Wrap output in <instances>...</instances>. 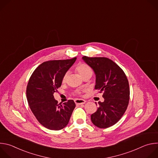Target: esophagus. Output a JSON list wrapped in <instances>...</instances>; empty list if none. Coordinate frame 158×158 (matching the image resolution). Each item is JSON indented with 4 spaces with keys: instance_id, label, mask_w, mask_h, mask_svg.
Returning <instances> with one entry per match:
<instances>
[{
    "instance_id": "34e87169",
    "label": "esophagus",
    "mask_w": 158,
    "mask_h": 158,
    "mask_svg": "<svg viewBox=\"0 0 158 158\" xmlns=\"http://www.w3.org/2000/svg\"><path fill=\"white\" fill-rule=\"evenodd\" d=\"M74 101H75V103L76 104H79V105L84 104H85L86 102V101H85L84 99H76L74 100Z\"/></svg>"
}]
</instances>
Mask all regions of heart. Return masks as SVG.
<instances>
[{
  "instance_id": "heart-1",
  "label": "heart",
  "mask_w": 158,
  "mask_h": 158,
  "mask_svg": "<svg viewBox=\"0 0 158 158\" xmlns=\"http://www.w3.org/2000/svg\"><path fill=\"white\" fill-rule=\"evenodd\" d=\"M76 70L77 71V73L79 74V75L84 79L86 77H91L93 74V70L91 69V67H90L88 64L85 63H80L76 67ZM67 75L68 74L65 73L63 77H62V82H65L66 81ZM84 90H82V91H76V94L77 95H81L83 92H84Z\"/></svg>"
}]
</instances>
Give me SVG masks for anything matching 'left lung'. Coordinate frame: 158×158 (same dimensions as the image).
<instances>
[{
  "mask_svg": "<svg viewBox=\"0 0 158 158\" xmlns=\"http://www.w3.org/2000/svg\"><path fill=\"white\" fill-rule=\"evenodd\" d=\"M96 74L95 89L103 93L104 102L91 114L92 123L99 128L115 124L124 114L129 100V86L121 67L106 57H82Z\"/></svg>",
  "mask_w": 158,
  "mask_h": 158,
  "instance_id": "8db88e82",
  "label": "left lung"
}]
</instances>
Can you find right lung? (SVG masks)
Returning a JSON list of instances; mask_svg holds the SVG:
<instances>
[{"label":"right lung","mask_w":158,"mask_h":158,"mask_svg":"<svg viewBox=\"0 0 158 158\" xmlns=\"http://www.w3.org/2000/svg\"><path fill=\"white\" fill-rule=\"evenodd\" d=\"M76 57L44 62L32 73L27 86V98L37 121L51 130H60L69 123L76 104L69 100L58 104L54 93L60 87L62 77Z\"/></svg>","instance_id":"right-lung-1"}]
</instances>
